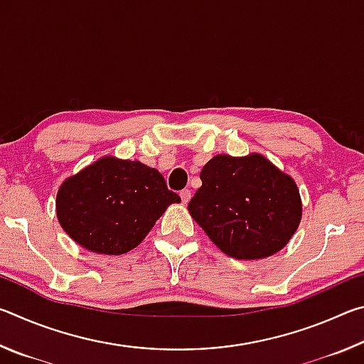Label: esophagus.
I'll return each mask as SVG.
<instances>
[{
  "instance_id": "obj_1",
  "label": "esophagus",
  "mask_w": 364,
  "mask_h": 364,
  "mask_svg": "<svg viewBox=\"0 0 364 364\" xmlns=\"http://www.w3.org/2000/svg\"><path fill=\"white\" fill-rule=\"evenodd\" d=\"M180 197H181L183 204H188L189 199H191V191L189 189H183L181 193H180Z\"/></svg>"
}]
</instances>
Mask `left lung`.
Instances as JSON below:
<instances>
[{
  "instance_id": "8db88e82",
  "label": "left lung",
  "mask_w": 364,
  "mask_h": 364,
  "mask_svg": "<svg viewBox=\"0 0 364 364\" xmlns=\"http://www.w3.org/2000/svg\"><path fill=\"white\" fill-rule=\"evenodd\" d=\"M200 180L188 210L226 255L237 260L269 257L297 231V184L260 154L215 156L202 168Z\"/></svg>"
}]
</instances>
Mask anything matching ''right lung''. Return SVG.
I'll use <instances>...</instances> for the list:
<instances>
[{
    "label": "right lung",
    "mask_w": 364,
    "mask_h": 364,
    "mask_svg": "<svg viewBox=\"0 0 364 364\" xmlns=\"http://www.w3.org/2000/svg\"><path fill=\"white\" fill-rule=\"evenodd\" d=\"M181 202L156 168L102 157L60 184L63 230L86 250L122 255L139 245L170 204Z\"/></svg>",
    "instance_id": "add662e5"
}]
</instances>
